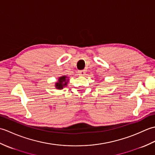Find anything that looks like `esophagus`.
Segmentation results:
<instances>
[{
    "label": "esophagus",
    "mask_w": 155,
    "mask_h": 155,
    "mask_svg": "<svg viewBox=\"0 0 155 155\" xmlns=\"http://www.w3.org/2000/svg\"><path fill=\"white\" fill-rule=\"evenodd\" d=\"M78 72V74L81 76H84V75H85V73H86V72H85V71H84V70L79 71Z\"/></svg>",
    "instance_id": "obj_1"
}]
</instances>
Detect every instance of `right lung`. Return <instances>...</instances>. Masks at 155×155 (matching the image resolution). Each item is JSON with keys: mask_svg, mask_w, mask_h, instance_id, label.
Returning a JSON list of instances; mask_svg holds the SVG:
<instances>
[{"mask_svg": "<svg viewBox=\"0 0 155 155\" xmlns=\"http://www.w3.org/2000/svg\"><path fill=\"white\" fill-rule=\"evenodd\" d=\"M68 79H67V77L66 76H63L58 78V83H56V87L58 89H62L64 87L67 86Z\"/></svg>", "mask_w": 155, "mask_h": 155, "instance_id": "right-lung-1", "label": "right lung"}]
</instances>
